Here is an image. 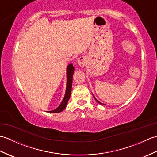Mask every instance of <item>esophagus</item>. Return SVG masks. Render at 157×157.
I'll return each mask as SVG.
<instances>
[{
	"instance_id": "1",
	"label": "esophagus",
	"mask_w": 157,
	"mask_h": 157,
	"mask_svg": "<svg viewBox=\"0 0 157 157\" xmlns=\"http://www.w3.org/2000/svg\"><path fill=\"white\" fill-rule=\"evenodd\" d=\"M78 65L81 67H84L86 65V60L84 57H80L78 59Z\"/></svg>"
}]
</instances>
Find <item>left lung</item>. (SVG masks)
I'll return each instance as SVG.
<instances>
[{
    "instance_id": "left-lung-1",
    "label": "left lung",
    "mask_w": 157,
    "mask_h": 157,
    "mask_svg": "<svg viewBox=\"0 0 157 157\" xmlns=\"http://www.w3.org/2000/svg\"><path fill=\"white\" fill-rule=\"evenodd\" d=\"M95 99H96V98H95ZM96 101H97L98 103H100V104H102V103H101V102H98V101H97V100H96Z\"/></svg>"
}]
</instances>
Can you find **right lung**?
<instances>
[{
    "label": "right lung",
    "mask_w": 157,
    "mask_h": 157,
    "mask_svg": "<svg viewBox=\"0 0 157 157\" xmlns=\"http://www.w3.org/2000/svg\"><path fill=\"white\" fill-rule=\"evenodd\" d=\"M74 72V67L72 64H70L67 67V89L65 97L63 98V101H62L61 104L59 105L58 108L53 110V111H49L51 113H59L63 111L66 107L67 104L69 99L70 98L71 93V86H72V78H73V74Z\"/></svg>",
    "instance_id": "add662e5"
}]
</instances>
